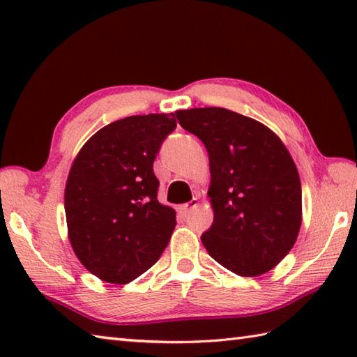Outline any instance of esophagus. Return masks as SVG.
I'll return each instance as SVG.
<instances>
[{"mask_svg": "<svg viewBox=\"0 0 357 357\" xmlns=\"http://www.w3.org/2000/svg\"><path fill=\"white\" fill-rule=\"evenodd\" d=\"M198 199H192L190 202H187V204H184V206H179L178 207V211L179 213H183V215H185V213H188V211L190 210H193L195 207H198Z\"/></svg>", "mask_w": 357, "mask_h": 357, "instance_id": "34e87169", "label": "esophagus"}]
</instances>
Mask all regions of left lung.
Segmentation results:
<instances>
[{"label": "left lung", "instance_id": "8db88e82", "mask_svg": "<svg viewBox=\"0 0 357 357\" xmlns=\"http://www.w3.org/2000/svg\"><path fill=\"white\" fill-rule=\"evenodd\" d=\"M174 113L208 151L213 224L201 236L208 255L245 278L275 268L302 224L301 179L290 151L267 126L236 112Z\"/></svg>", "mask_w": 357, "mask_h": 357}]
</instances>
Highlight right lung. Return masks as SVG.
I'll return each mask as SVG.
<instances>
[{
    "label": "right lung",
    "instance_id": "right-lung-1",
    "mask_svg": "<svg viewBox=\"0 0 357 357\" xmlns=\"http://www.w3.org/2000/svg\"><path fill=\"white\" fill-rule=\"evenodd\" d=\"M173 113L118 119L73 159L64 190L67 234L84 267L109 284H127L159 259L176 211L158 201L153 161Z\"/></svg>",
    "mask_w": 357,
    "mask_h": 357
}]
</instances>
